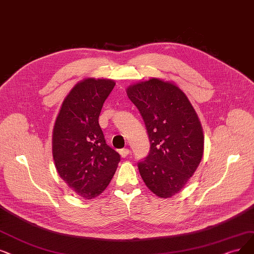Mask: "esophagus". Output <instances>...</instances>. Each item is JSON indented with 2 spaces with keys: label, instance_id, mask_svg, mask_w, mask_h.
Here are the masks:
<instances>
[{
  "label": "esophagus",
  "instance_id": "obj_1",
  "mask_svg": "<svg viewBox=\"0 0 254 254\" xmlns=\"http://www.w3.org/2000/svg\"><path fill=\"white\" fill-rule=\"evenodd\" d=\"M130 153V150L127 149V148H124V149H121L120 150V154L122 157H127Z\"/></svg>",
  "mask_w": 254,
  "mask_h": 254
}]
</instances>
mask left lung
<instances>
[{"label":"left lung","instance_id":"left-lung-1","mask_svg":"<svg viewBox=\"0 0 254 254\" xmlns=\"http://www.w3.org/2000/svg\"><path fill=\"white\" fill-rule=\"evenodd\" d=\"M144 120L150 151L137 162L141 178L155 195L169 198L186 186L203 155L200 121L182 90L152 78L127 88Z\"/></svg>","mask_w":254,"mask_h":254}]
</instances>
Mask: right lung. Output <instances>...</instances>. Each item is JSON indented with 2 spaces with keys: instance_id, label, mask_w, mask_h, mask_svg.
Here are the masks:
<instances>
[{
  "instance_id": "obj_1",
  "label": "right lung",
  "mask_w": 254,
  "mask_h": 254,
  "mask_svg": "<svg viewBox=\"0 0 254 254\" xmlns=\"http://www.w3.org/2000/svg\"><path fill=\"white\" fill-rule=\"evenodd\" d=\"M113 80L88 78L64 99L56 119L52 152L58 174L77 195L86 200L99 196L114 177L121 156L110 148L99 125Z\"/></svg>"
}]
</instances>
